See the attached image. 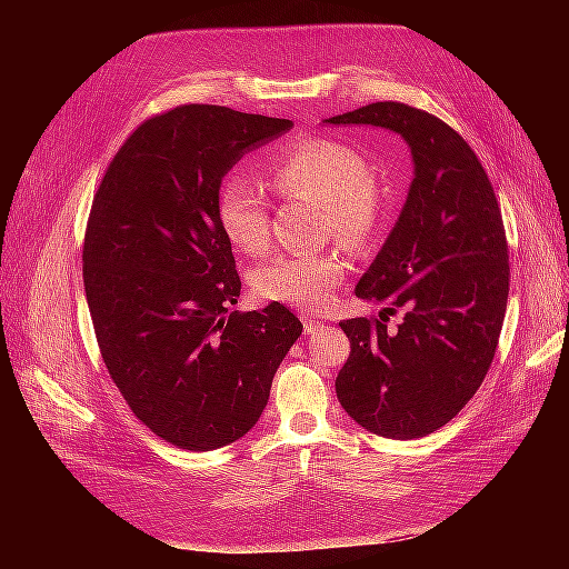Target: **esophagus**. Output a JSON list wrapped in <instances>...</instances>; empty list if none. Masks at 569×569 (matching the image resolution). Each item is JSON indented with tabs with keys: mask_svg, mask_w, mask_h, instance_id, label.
Here are the masks:
<instances>
[{
	"mask_svg": "<svg viewBox=\"0 0 569 569\" xmlns=\"http://www.w3.org/2000/svg\"><path fill=\"white\" fill-rule=\"evenodd\" d=\"M301 322H303V332L306 335H313L316 330H320V327H322V322L316 316H311V313H301Z\"/></svg>",
	"mask_w": 569,
	"mask_h": 569,
	"instance_id": "esophagus-1",
	"label": "esophagus"
}]
</instances>
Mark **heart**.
<instances>
[{
	"instance_id": "heart-1",
	"label": "heart",
	"mask_w": 569,
	"mask_h": 569,
	"mask_svg": "<svg viewBox=\"0 0 569 569\" xmlns=\"http://www.w3.org/2000/svg\"><path fill=\"white\" fill-rule=\"evenodd\" d=\"M274 187L291 197L322 203L325 228L347 244H363L382 216V194L360 153L332 137H303L274 159ZM216 216L228 242L244 253H263L270 242L268 203L251 178L230 173L218 187ZM349 263L339 251L282 253L256 268L258 299L299 308H320L332 299Z\"/></svg>"
}]
</instances>
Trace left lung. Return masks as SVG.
Here are the masks:
<instances>
[{"instance_id":"left-lung-1","label":"left lung","mask_w":569,"mask_h":569,"mask_svg":"<svg viewBox=\"0 0 569 569\" xmlns=\"http://www.w3.org/2000/svg\"><path fill=\"white\" fill-rule=\"evenodd\" d=\"M399 132L416 178L382 251L356 284L380 318L339 322L351 341L337 399L368 432L420 439L437 432L485 382L501 335L510 263L501 206L472 147L441 118L375 101L327 118ZM405 320L386 332V313Z\"/></svg>"}]
</instances>
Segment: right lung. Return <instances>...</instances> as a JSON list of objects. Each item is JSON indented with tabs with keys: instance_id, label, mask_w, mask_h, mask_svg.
I'll return each instance as SVG.
<instances>
[{
	"instance_id": "1",
	"label": "right lung",
	"mask_w": 569,
	"mask_h": 569,
	"mask_svg": "<svg viewBox=\"0 0 569 569\" xmlns=\"http://www.w3.org/2000/svg\"><path fill=\"white\" fill-rule=\"evenodd\" d=\"M291 128L213 104L147 118L92 199L82 282L101 358L134 418L187 451H213L261 418L303 330L282 303L230 311L242 280L216 216L244 153Z\"/></svg>"
}]
</instances>
